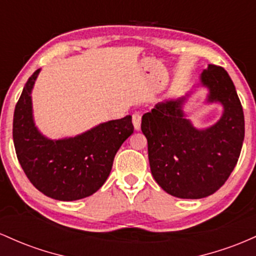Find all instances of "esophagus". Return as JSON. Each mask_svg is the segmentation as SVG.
I'll list each match as a JSON object with an SVG mask.
<instances>
[{"label": "esophagus", "instance_id": "34e87169", "mask_svg": "<svg viewBox=\"0 0 256 256\" xmlns=\"http://www.w3.org/2000/svg\"><path fill=\"white\" fill-rule=\"evenodd\" d=\"M132 120H133L134 128H136V130H139L140 126H142V114L138 112L133 114V116H132Z\"/></svg>", "mask_w": 256, "mask_h": 256}]
</instances>
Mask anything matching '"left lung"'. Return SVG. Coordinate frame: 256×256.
<instances>
[{
  "label": "left lung",
  "mask_w": 256,
  "mask_h": 256,
  "mask_svg": "<svg viewBox=\"0 0 256 256\" xmlns=\"http://www.w3.org/2000/svg\"><path fill=\"white\" fill-rule=\"evenodd\" d=\"M208 102H220L224 114L213 127L198 130L184 117V99L156 105L142 120L154 180L166 194L198 200L216 192L236 166L244 140L243 108L234 82L221 66L200 76Z\"/></svg>",
  "instance_id": "obj_1"
}]
</instances>
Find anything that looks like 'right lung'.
Returning <instances> with one entry per match:
<instances>
[{"instance_id":"obj_1","label":"right lung","mask_w":256,"mask_h":256,"mask_svg":"<svg viewBox=\"0 0 256 256\" xmlns=\"http://www.w3.org/2000/svg\"><path fill=\"white\" fill-rule=\"evenodd\" d=\"M38 72L28 80L14 110L13 142L20 166L46 196L58 200L90 196L104 185L114 154L133 133L132 116L102 123L70 139H46L34 124L31 108V90Z\"/></svg>"}]
</instances>
